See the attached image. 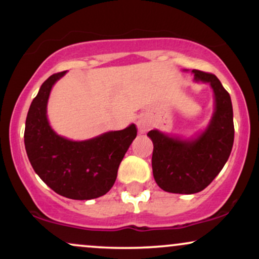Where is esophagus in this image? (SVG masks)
I'll return each mask as SVG.
<instances>
[{
    "label": "esophagus",
    "instance_id": "34e87169",
    "mask_svg": "<svg viewBox=\"0 0 259 259\" xmlns=\"http://www.w3.org/2000/svg\"><path fill=\"white\" fill-rule=\"evenodd\" d=\"M136 125H138V129L140 133H146L151 126L150 121H148L146 118H140V119L136 121Z\"/></svg>",
    "mask_w": 259,
    "mask_h": 259
}]
</instances>
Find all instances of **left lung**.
Listing matches in <instances>:
<instances>
[{
    "mask_svg": "<svg viewBox=\"0 0 259 259\" xmlns=\"http://www.w3.org/2000/svg\"><path fill=\"white\" fill-rule=\"evenodd\" d=\"M196 81L209 82L215 109L209 125L194 140L170 138L151 130L152 170L157 185L173 194H196L212 183L230 156L234 144L233 105L229 92L214 74L194 69Z\"/></svg>",
    "mask_w": 259,
    "mask_h": 259,
    "instance_id": "1",
    "label": "left lung"
}]
</instances>
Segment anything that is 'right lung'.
Instances as JSON below:
<instances>
[{"label":"right lung","mask_w":259,"mask_h":259,"mask_svg":"<svg viewBox=\"0 0 259 259\" xmlns=\"http://www.w3.org/2000/svg\"><path fill=\"white\" fill-rule=\"evenodd\" d=\"M64 74L50 76L32 100L25 121V150L35 173L53 191L72 200H92L111 190L138 129L132 124L85 141L57 135L47 120L46 108L53 84Z\"/></svg>","instance_id":"right-lung-1"}]
</instances>
